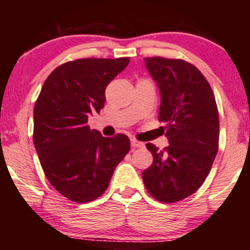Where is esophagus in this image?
<instances>
[{
    "label": "esophagus",
    "mask_w": 250,
    "mask_h": 250,
    "mask_svg": "<svg viewBox=\"0 0 250 250\" xmlns=\"http://www.w3.org/2000/svg\"><path fill=\"white\" fill-rule=\"evenodd\" d=\"M131 147L134 148H143L145 147V143L141 142V141H137V140L135 139H131Z\"/></svg>",
    "instance_id": "esophagus-1"
}]
</instances>
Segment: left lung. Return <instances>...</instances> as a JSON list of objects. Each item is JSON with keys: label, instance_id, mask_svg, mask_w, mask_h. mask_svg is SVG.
<instances>
[{"label": "left lung", "instance_id": "1", "mask_svg": "<svg viewBox=\"0 0 250 250\" xmlns=\"http://www.w3.org/2000/svg\"><path fill=\"white\" fill-rule=\"evenodd\" d=\"M146 67L161 93L159 121L166 123L168 147H146L153 165L142 173L148 193L165 203L181 201L199 189L219 150L220 122L207 79L181 59L146 57Z\"/></svg>", "mask_w": 250, "mask_h": 250}]
</instances>
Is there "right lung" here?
<instances>
[{"mask_svg": "<svg viewBox=\"0 0 250 250\" xmlns=\"http://www.w3.org/2000/svg\"><path fill=\"white\" fill-rule=\"evenodd\" d=\"M129 57L79 59L51 71L34 107L33 140L45 177L63 196L76 203L100 197L116 166L130 149L129 137H103L87 125L100 113L104 91Z\"/></svg>", "mask_w": 250, "mask_h": 250, "instance_id": "obj_1", "label": "right lung"}]
</instances>
